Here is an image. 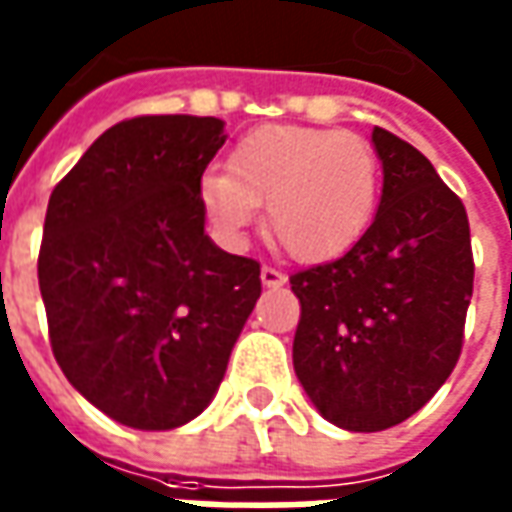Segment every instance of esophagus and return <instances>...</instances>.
Masks as SVG:
<instances>
[{
    "label": "esophagus",
    "mask_w": 512,
    "mask_h": 512,
    "mask_svg": "<svg viewBox=\"0 0 512 512\" xmlns=\"http://www.w3.org/2000/svg\"><path fill=\"white\" fill-rule=\"evenodd\" d=\"M260 283L266 288H277V285L285 283V274L280 269H274V266H263L260 269Z\"/></svg>",
    "instance_id": "esophagus-1"
}]
</instances>
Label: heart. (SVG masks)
<instances>
[{
    "label": "heart",
    "instance_id": "b5f03b06",
    "mask_svg": "<svg viewBox=\"0 0 512 512\" xmlns=\"http://www.w3.org/2000/svg\"><path fill=\"white\" fill-rule=\"evenodd\" d=\"M227 170L201 182L212 224L235 238L266 207L269 238L302 263L347 252L378 204V156L353 131L263 125L232 148Z\"/></svg>",
    "mask_w": 512,
    "mask_h": 512
}]
</instances>
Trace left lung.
Masks as SVG:
<instances>
[{
	"mask_svg": "<svg viewBox=\"0 0 512 512\" xmlns=\"http://www.w3.org/2000/svg\"><path fill=\"white\" fill-rule=\"evenodd\" d=\"M384 162L375 221L350 252L294 271V370L325 420L347 431L398 426L446 384L474 294L471 227L426 156L373 128Z\"/></svg>",
	"mask_w": 512,
	"mask_h": 512,
	"instance_id": "left-lung-1",
	"label": "left lung"
}]
</instances>
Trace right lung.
Returning <instances> with one entry per match:
<instances>
[{
	"instance_id": "obj_1",
	"label": "right lung",
	"mask_w": 512,
	"mask_h": 512,
	"mask_svg": "<svg viewBox=\"0 0 512 512\" xmlns=\"http://www.w3.org/2000/svg\"><path fill=\"white\" fill-rule=\"evenodd\" d=\"M224 139L215 117H131L47 204L38 288L52 356L131 429H176L207 409L260 297V263L204 235L201 176Z\"/></svg>"
}]
</instances>
